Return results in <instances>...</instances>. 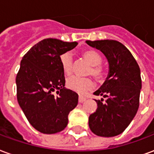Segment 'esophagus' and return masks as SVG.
Returning a JSON list of instances; mask_svg holds the SVG:
<instances>
[{
	"mask_svg": "<svg viewBox=\"0 0 154 154\" xmlns=\"http://www.w3.org/2000/svg\"><path fill=\"white\" fill-rule=\"evenodd\" d=\"M78 100H79V102H80V103H82V102H84V101L86 100V98H85L84 97H82V96H79Z\"/></svg>",
	"mask_w": 154,
	"mask_h": 154,
	"instance_id": "esophagus-1",
	"label": "esophagus"
}]
</instances>
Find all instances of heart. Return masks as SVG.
Wrapping results in <instances>:
<instances>
[{
    "instance_id": "heart-1",
    "label": "heart",
    "mask_w": 154,
    "mask_h": 154,
    "mask_svg": "<svg viewBox=\"0 0 154 154\" xmlns=\"http://www.w3.org/2000/svg\"><path fill=\"white\" fill-rule=\"evenodd\" d=\"M82 56L92 66L89 71L99 82H103L106 77V72L100 65L102 63V58L100 54L94 50H86L82 53ZM61 67L66 75L72 73V57L69 53H64L59 57ZM95 86L94 81L90 77H80L77 76L68 78L67 81V87L71 91L79 94H84L87 91L91 90Z\"/></svg>"
}]
</instances>
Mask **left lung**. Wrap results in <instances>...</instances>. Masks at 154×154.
I'll use <instances>...</instances> for the list:
<instances>
[{"label": "left lung", "instance_id": "1", "mask_svg": "<svg viewBox=\"0 0 154 154\" xmlns=\"http://www.w3.org/2000/svg\"><path fill=\"white\" fill-rule=\"evenodd\" d=\"M106 56L109 73L103 85L94 92L107 98L95 100L97 110L89 116L91 130L98 136L114 137L121 134L135 116L139 106L142 81L140 69L132 54L116 40L86 41Z\"/></svg>", "mask_w": 154, "mask_h": 154}]
</instances>
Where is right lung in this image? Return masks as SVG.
<instances>
[{"label":"right lung","instance_id":"obj_1","mask_svg":"<svg viewBox=\"0 0 154 154\" xmlns=\"http://www.w3.org/2000/svg\"><path fill=\"white\" fill-rule=\"evenodd\" d=\"M77 45V42L45 38L34 45L20 62L15 79L17 100L29 122L40 133L50 134L63 130L68 114L77 106L78 95L64 87L59 60L62 54Z\"/></svg>","mask_w":154,"mask_h":154}]
</instances>
